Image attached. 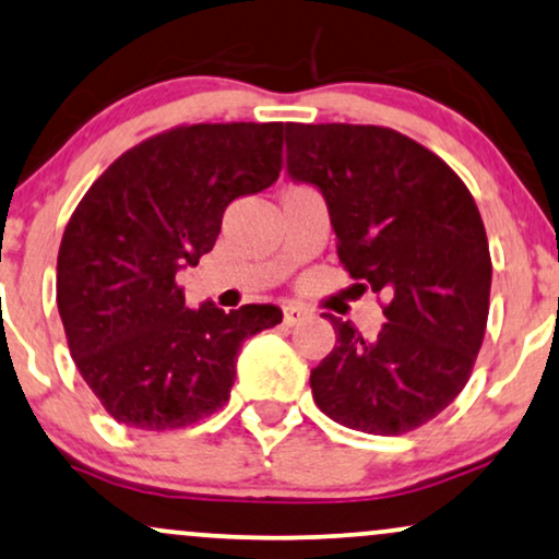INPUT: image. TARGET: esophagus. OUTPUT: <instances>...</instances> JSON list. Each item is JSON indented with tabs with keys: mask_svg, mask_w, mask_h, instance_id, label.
Listing matches in <instances>:
<instances>
[{
	"mask_svg": "<svg viewBox=\"0 0 559 559\" xmlns=\"http://www.w3.org/2000/svg\"><path fill=\"white\" fill-rule=\"evenodd\" d=\"M307 318V309L305 307H297V305H288L284 307V322L286 325H299L301 320Z\"/></svg>",
	"mask_w": 559,
	"mask_h": 559,
	"instance_id": "esophagus-1",
	"label": "esophagus"
}]
</instances>
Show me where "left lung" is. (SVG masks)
<instances>
[{
	"mask_svg": "<svg viewBox=\"0 0 559 559\" xmlns=\"http://www.w3.org/2000/svg\"><path fill=\"white\" fill-rule=\"evenodd\" d=\"M286 171L325 198L341 265L390 297L374 338L331 318L314 403L369 435L427 425L468 382L487 328L492 260L472 192L425 145L374 124L288 122Z\"/></svg>",
	"mask_w": 559,
	"mask_h": 559,
	"instance_id": "left-lung-1",
	"label": "left lung"
}]
</instances>
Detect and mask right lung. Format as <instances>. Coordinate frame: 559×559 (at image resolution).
<instances>
[{"mask_svg": "<svg viewBox=\"0 0 559 559\" xmlns=\"http://www.w3.org/2000/svg\"><path fill=\"white\" fill-rule=\"evenodd\" d=\"M284 124L174 127L93 181L64 228L57 305L75 365L114 419L179 429L218 412L241 344L284 312L185 305L177 273L213 250L228 203L281 174Z\"/></svg>", "mask_w": 559, "mask_h": 559, "instance_id": "1", "label": "right lung"}]
</instances>
